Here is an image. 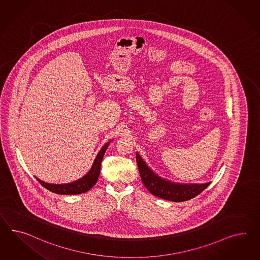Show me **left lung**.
<instances>
[{"mask_svg": "<svg viewBox=\"0 0 260 260\" xmlns=\"http://www.w3.org/2000/svg\"><path fill=\"white\" fill-rule=\"evenodd\" d=\"M136 161L139 169L141 180L146 186V188L152 195L164 200L176 203L188 201L198 196L210 184V183L201 184L171 183L156 175L154 172L148 168L146 161L142 159V157L138 153H136Z\"/></svg>", "mask_w": 260, "mask_h": 260, "instance_id": "obj_1", "label": "left lung"}]
</instances>
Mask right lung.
<instances>
[{"instance_id":"1","label":"right lung","mask_w":260,"mask_h":260,"mask_svg":"<svg viewBox=\"0 0 260 260\" xmlns=\"http://www.w3.org/2000/svg\"><path fill=\"white\" fill-rule=\"evenodd\" d=\"M109 145H110V142H108L103 146V148L100 149L99 154L96 155L90 171L77 181L70 183L55 184V183H44V182H42V180L38 179L37 177H36V179L39 181V183H41L43 187H45L46 189L49 190L51 192H54L56 194L77 195V194L85 193L91 189L99 180L101 161H102V159L105 154L106 149L109 147Z\"/></svg>"}]
</instances>
